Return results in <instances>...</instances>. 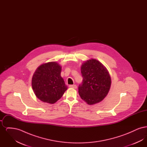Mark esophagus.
Segmentation results:
<instances>
[{
	"label": "esophagus",
	"mask_w": 147,
	"mask_h": 147,
	"mask_svg": "<svg viewBox=\"0 0 147 147\" xmlns=\"http://www.w3.org/2000/svg\"><path fill=\"white\" fill-rule=\"evenodd\" d=\"M69 87L71 88H73V89H77V86L76 85H70L69 86Z\"/></svg>",
	"instance_id": "34e87169"
}]
</instances>
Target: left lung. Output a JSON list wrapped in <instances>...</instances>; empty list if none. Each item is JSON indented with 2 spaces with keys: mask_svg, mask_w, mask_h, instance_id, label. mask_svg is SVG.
<instances>
[{
  "mask_svg": "<svg viewBox=\"0 0 147 147\" xmlns=\"http://www.w3.org/2000/svg\"><path fill=\"white\" fill-rule=\"evenodd\" d=\"M82 83L78 87L79 94L88 105L101 101L107 95L111 78L105 66L98 60L91 59L81 67Z\"/></svg>",
  "mask_w": 147,
  "mask_h": 147,
  "instance_id": "1",
  "label": "left lung"
}]
</instances>
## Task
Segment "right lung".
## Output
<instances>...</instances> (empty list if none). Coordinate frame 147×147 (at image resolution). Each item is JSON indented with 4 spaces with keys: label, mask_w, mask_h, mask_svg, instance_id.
I'll use <instances>...</instances> for the list:
<instances>
[{
    "label": "right lung",
    "mask_w": 147,
    "mask_h": 147,
    "mask_svg": "<svg viewBox=\"0 0 147 147\" xmlns=\"http://www.w3.org/2000/svg\"><path fill=\"white\" fill-rule=\"evenodd\" d=\"M61 67L55 62L39 66L32 78V86L36 97L44 102L54 104L68 89L61 76Z\"/></svg>",
    "instance_id": "1"
}]
</instances>
